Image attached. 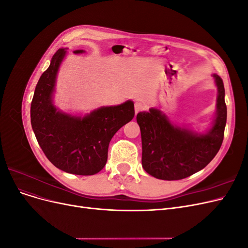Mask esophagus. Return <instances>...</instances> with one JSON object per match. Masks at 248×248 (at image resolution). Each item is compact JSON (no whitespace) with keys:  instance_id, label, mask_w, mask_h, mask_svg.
<instances>
[{"instance_id":"obj_1","label":"esophagus","mask_w":248,"mask_h":248,"mask_svg":"<svg viewBox=\"0 0 248 248\" xmlns=\"http://www.w3.org/2000/svg\"><path fill=\"white\" fill-rule=\"evenodd\" d=\"M145 108V104L140 102V101H137L136 103H134V110H136V114H138L139 111L142 110Z\"/></svg>"}]
</instances>
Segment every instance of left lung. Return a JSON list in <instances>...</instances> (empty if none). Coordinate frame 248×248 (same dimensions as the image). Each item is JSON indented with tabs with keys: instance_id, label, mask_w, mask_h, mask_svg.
<instances>
[{
	"instance_id": "8db88e82",
	"label": "left lung",
	"mask_w": 248,
	"mask_h": 248,
	"mask_svg": "<svg viewBox=\"0 0 248 248\" xmlns=\"http://www.w3.org/2000/svg\"><path fill=\"white\" fill-rule=\"evenodd\" d=\"M217 87L216 112L211 126L199 132L170 122L166 114L151 108L140 111L137 121L141 136V166L157 179L180 180L204 169L219 151L227 123L222 79L212 74Z\"/></svg>"
}]
</instances>
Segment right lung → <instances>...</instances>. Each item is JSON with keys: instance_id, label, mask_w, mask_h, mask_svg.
<instances>
[{"instance_id": "1", "label": "right lung", "mask_w": 248, "mask_h": 248, "mask_svg": "<svg viewBox=\"0 0 248 248\" xmlns=\"http://www.w3.org/2000/svg\"><path fill=\"white\" fill-rule=\"evenodd\" d=\"M66 49L57 50L38 80L31 103V124L42 151L56 168L73 175L91 176L106 166L109 141L133 119L134 106L133 101L127 100L84 116L59 109L54 104V95ZM73 52L82 54L85 50Z\"/></svg>"}]
</instances>
